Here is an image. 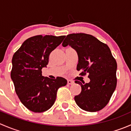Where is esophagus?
<instances>
[{
    "instance_id": "34e87169",
    "label": "esophagus",
    "mask_w": 131,
    "mask_h": 131,
    "mask_svg": "<svg viewBox=\"0 0 131 131\" xmlns=\"http://www.w3.org/2000/svg\"><path fill=\"white\" fill-rule=\"evenodd\" d=\"M67 82H68V84H69V85H72V84H74V82L71 80H67Z\"/></svg>"
}]
</instances>
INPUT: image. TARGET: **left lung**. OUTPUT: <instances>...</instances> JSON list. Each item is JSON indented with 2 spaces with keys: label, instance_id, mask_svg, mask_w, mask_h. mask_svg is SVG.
<instances>
[{
  "label": "left lung",
  "instance_id": "1",
  "mask_svg": "<svg viewBox=\"0 0 131 131\" xmlns=\"http://www.w3.org/2000/svg\"><path fill=\"white\" fill-rule=\"evenodd\" d=\"M76 50L79 56L77 70L80 75L88 73L89 83L76 80L81 92L75 96L77 105L87 112H95L106 106L117 86V64L109 47L89 34H69L63 43Z\"/></svg>",
  "mask_w": 131,
  "mask_h": 131
}]
</instances>
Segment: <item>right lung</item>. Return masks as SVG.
Here are the masks:
<instances>
[{"label": "right lung", "instance_id": "add662e5", "mask_svg": "<svg viewBox=\"0 0 131 131\" xmlns=\"http://www.w3.org/2000/svg\"><path fill=\"white\" fill-rule=\"evenodd\" d=\"M65 36L35 35L28 38L14 54L10 77L19 100L26 108L35 113L47 111L54 105L59 88L67 80L58 77L51 79L42 75V69L49 63L53 50Z\"/></svg>", "mask_w": 131, "mask_h": 131}]
</instances>
